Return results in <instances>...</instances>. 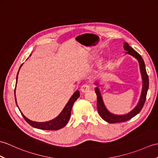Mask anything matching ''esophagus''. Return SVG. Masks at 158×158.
Segmentation results:
<instances>
[{"mask_svg": "<svg viewBox=\"0 0 158 158\" xmlns=\"http://www.w3.org/2000/svg\"><path fill=\"white\" fill-rule=\"evenodd\" d=\"M90 89V86L87 83L83 84V85L81 87V90L82 92H86V91H89Z\"/></svg>", "mask_w": 158, "mask_h": 158, "instance_id": "34e87169", "label": "esophagus"}]
</instances>
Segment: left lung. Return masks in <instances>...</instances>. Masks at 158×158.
I'll return each instance as SVG.
<instances>
[{"label":"left lung","mask_w":158,"mask_h":158,"mask_svg":"<svg viewBox=\"0 0 158 158\" xmlns=\"http://www.w3.org/2000/svg\"><path fill=\"white\" fill-rule=\"evenodd\" d=\"M123 47L124 50L127 51V54H129L135 58H136L139 62V68H140V72L142 77V90L138 103L132 110H131L129 113L126 114H114L109 112L108 109L106 108L104 103L103 99H102L100 89L98 87L99 82L97 81L95 83L96 85H97L96 87H95V92H96L97 95V108L98 113L102 119H104L105 121L109 123L125 122L127 120L131 119L133 117L135 116L137 114L140 112L145 102L147 93H148L149 88V77L148 74H147L145 64L143 59L140 54L128 44L127 42L124 43Z\"/></svg>","instance_id":"obj_1"}]
</instances>
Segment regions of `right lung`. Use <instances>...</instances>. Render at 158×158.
I'll return each mask as SVG.
<instances>
[{"instance_id": "add662e5", "label": "right lung", "mask_w": 158, "mask_h": 158, "mask_svg": "<svg viewBox=\"0 0 158 158\" xmlns=\"http://www.w3.org/2000/svg\"><path fill=\"white\" fill-rule=\"evenodd\" d=\"M31 55V54H30L29 56H30ZM22 65H23V64L20 66V67L19 69V71H18V73H17V79H16L17 81V78H18V74H19V70H20V69H21ZM16 85H17V82H16ZM15 89H16V87H15V98L16 104L17 105L16 96H15ZM79 96H80L79 91V90H77L73 94V96L71 97V98L69 99V100L68 101L67 104L65 105L63 110H62L59 114H58L56 117V118H54V119L50 120L49 121H46V122H35V121H32L31 120H29L27 118V117H25L23 115V114L21 112L19 108V110L20 112L21 113L22 116H23V118L25 120V121H26L27 123L30 124L31 127L36 128V129H42V130L56 131V130L62 129V128H63L64 127L66 126V124H67L68 121L71 117V113L73 105V104H74V102L79 98ZM17 107H18V106H17Z\"/></svg>"}]
</instances>
